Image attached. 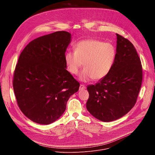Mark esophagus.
Segmentation results:
<instances>
[{"label":"esophagus","instance_id":"esophagus-1","mask_svg":"<svg viewBox=\"0 0 155 155\" xmlns=\"http://www.w3.org/2000/svg\"><path fill=\"white\" fill-rule=\"evenodd\" d=\"M84 89H86V86L84 84H80L79 90H84Z\"/></svg>","mask_w":155,"mask_h":155}]
</instances>
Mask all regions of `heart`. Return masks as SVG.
Here are the masks:
<instances>
[{
  "mask_svg": "<svg viewBox=\"0 0 155 155\" xmlns=\"http://www.w3.org/2000/svg\"><path fill=\"white\" fill-rule=\"evenodd\" d=\"M117 56V50L112 43L97 39L78 41L75 51H68L64 59L69 72L77 75L84 62L85 68L80 72L79 79L88 81L101 80L111 71Z\"/></svg>",
  "mask_w": 155,
  "mask_h": 155,
  "instance_id": "heart-1",
  "label": "heart"
}]
</instances>
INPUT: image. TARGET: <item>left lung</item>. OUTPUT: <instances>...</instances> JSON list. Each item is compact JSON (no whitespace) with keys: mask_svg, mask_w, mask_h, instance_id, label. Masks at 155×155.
I'll return each mask as SVG.
<instances>
[{"mask_svg":"<svg viewBox=\"0 0 155 155\" xmlns=\"http://www.w3.org/2000/svg\"><path fill=\"white\" fill-rule=\"evenodd\" d=\"M117 35V56L110 72L96 84L88 85L86 108L104 122L118 120L136 102L142 81L140 59L132 43Z\"/></svg>","mask_w":155,"mask_h":155,"instance_id":"obj_1","label":"left lung"}]
</instances>
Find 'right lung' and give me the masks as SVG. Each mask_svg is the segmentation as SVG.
Masks as SVG:
<instances>
[{
    "mask_svg": "<svg viewBox=\"0 0 155 155\" xmlns=\"http://www.w3.org/2000/svg\"><path fill=\"white\" fill-rule=\"evenodd\" d=\"M71 34L58 31L31 41L21 52L13 86L21 112L31 121L49 124L64 114L80 83L67 71L64 56Z\"/></svg>",
    "mask_w": 155,
    "mask_h": 155,
    "instance_id": "1",
    "label": "right lung"
}]
</instances>
